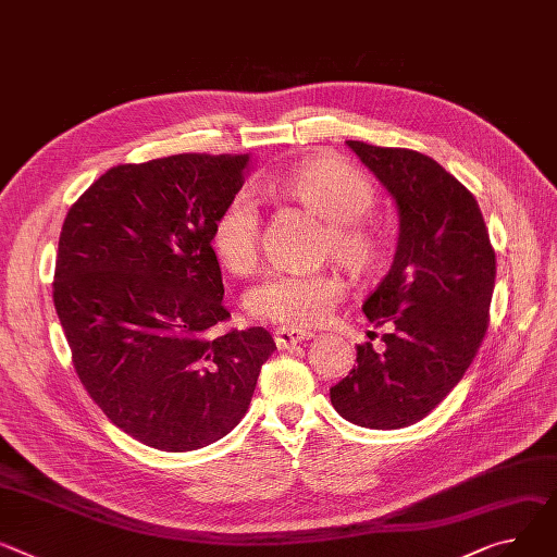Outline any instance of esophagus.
Instances as JSON below:
<instances>
[{
	"label": "esophagus",
	"instance_id": "34e87169",
	"mask_svg": "<svg viewBox=\"0 0 557 557\" xmlns=\"http://www.w3.org/2000/svg\"><path fill=\"white\" fill-rule=\"evenodd\" d=\"M313 333L305 331V329H290V326H280L275 331V343L280 349H288L293 345H298L302 341H311Z\"/></svg>",
	"mask_w": 557,
	"mask_h": 557
}]
</instances>
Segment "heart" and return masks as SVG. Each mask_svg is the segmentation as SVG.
I'll list each match as a JSON object with an SVG mask.
<instances>
[{
  "label": "heart",
  "mask_w": 557,
  "mask_h": 557,
  "mask_svg": "<svg viewBox=\"0 0 557 557\" xmlns=\"http://www.w3.org/2000/svg\"><path fill=\"white\" fill-rule=\"evenodd\" d=\"M290 199L329 221L326 248L351 269L367 271L381 255V235L364 219L376 203L374 185L367 174L341 159H313L280 181ZM210 244L231 273L255 271L262 246V212L257 197L237 190L212 221ZM345 298V282L331 271L293 273L271 271L246 295V309L252 318L284 326H315L329 320Z\"/></svg>",
  "instance_id": "obj_1"
}]
</instances>
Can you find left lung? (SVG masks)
<instances>
[{
	"instance_id": "left-lung-1",
	"label": "left lung",
	"mask_w": 557,
	"mask_h": 557,
	"mask_svg": "<svg viewBox=\"0 0 557 557\" xmlns=\"http://www.w3.org/2000/svg\"><path fill=\"white\" fill-rule=\"evenodd\" d=\"M396 199L400 233L389 273L362 305L389 331L385 349L358 345L356 367L329 389L336 412L362 428L425 419L463 379L488 329L495 248L476 199L434 159L347 140Z\"/></svg>"
}]
</instances>
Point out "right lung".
I'll list each match as a JSON object with an SVG mask.
<instances>
[{
  "instance_id": "obj_1",
  "label": "right lung",
  "mask_w": 557,
  "mask_h": 557,
  "mask_svg": "<svg viewBox=\"0 0 557 557\" xmlns=\"http://www.w3.org/2000/svg\"><path fill=\"white\" fill-rule=\"evenodd\" d=\"M250 154H174L107 170L62 224L53 305L71 362L104 417L145 446L188 453L246 414L277 349L231 318L210 244Z\"/></svg>"
}]
</instances>
